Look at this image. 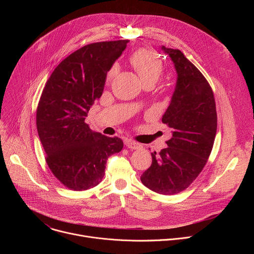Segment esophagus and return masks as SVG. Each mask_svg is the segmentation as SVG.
I'll use <instances>...</instances> for the list:
<instances>
[{
	"mask_svg": "<svg viewBox=\"0 0 254 254\" xmlns=\"http://www.w3.org/2000/svg\"><path fill=\"white\" fill-rule=\"evenodd\" d=\"M126 146L128 148V149H132V150H136V149H139L141 147V144L136 142V141H133L131 139H127L126 140Z\"/></svg>",
	"mask_w": 254,
	"mask_h": 254,
	"instance_id": "obj_1",
	"label": "esophagus"
}]
</instances>
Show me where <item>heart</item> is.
<instances>
[{"mask_svg":"<svg viewBox=\"0 0 254 254\" xmlns=\"http://www.w3.org/2000/svg\"><path fill=\"white\" fill-rule=\"evenodd\" d=\"M130 64L135 69L142 83L149 81L156 82L163 72V63L155 52L149 49H139L129 58ZM118 66L115 65L108 73V78L112 79L118 73Z\"/></svg>","mask_w":254,"mask_h":254,"instance_id":"obj_1","label":"heart"}]
</instances>
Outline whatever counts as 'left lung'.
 <instances>
[{
    "label": "left lung",
    "instance_id": "1",
    "mask_svg": "<svg viewBox=\"0 0 254 254\" xmlns=\"http://www.w3.org/2000/svg\"><path fill=\"white\" fill-rule=\"evenodd\" d=\"M175 67L177 81L162 122L172 128L168 147L152 153V165L140 176L150 190L173 195L191 185L204 168L217 129L213 91L198 70L178 49L162 46Z\"/></svg>",
    "mask_w": 254,
    "mask_h": 254
}]
</instances>
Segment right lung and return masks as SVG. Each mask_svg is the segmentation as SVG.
<instances>
[{
	"instance_id": "add662e5",
	"label": "right lung",
	"mask_w": 254,
	"mask_h": 254,
	"mask_svg": "<svg viewBox=\"0 0 254 254\" xmlns=\"http://www.w3.org/2000/svg\"><path fill=\"white\" fill-rule=\"evenodd\" d=\"M128 42H97L76 50L54 69L43 89L36 115L38 134L48 167L69 189L98 185L108 157L123 150L122 138L92 131L85 119Z\"/></svg>"
}]
</instances>
